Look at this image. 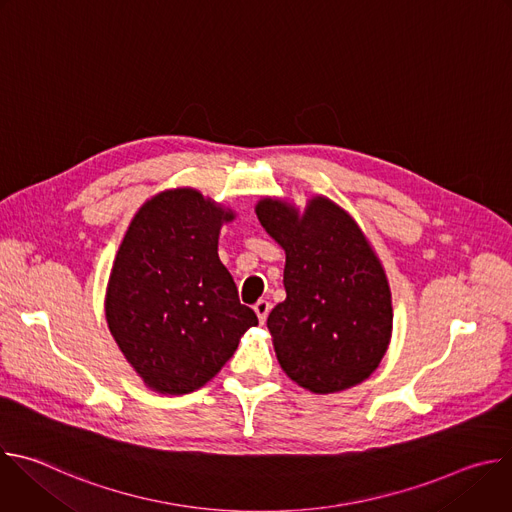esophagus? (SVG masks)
Instances as JSON below:
<instances>
[{"instance_id":"obj_1","label":"esophagus","mask_w":512,"mask_h":512,"mask_svg":"<svg viewBox=\"0 0 512 512\" xmlns=\"http://www.w3.org/2000/svg\"><path fill=\"white\" fill-rule=\"evenodd\" d=\"M253 310H255V314H257V318H259V322L263 324V322L267 320V314H269V310H271V304H269L267 300H259V302L253 306Z\"/></svg>"}]
</instances>
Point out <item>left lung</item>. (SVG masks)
Returning <instances> with one entry per match:
<instances>
[{"label":"left lung","mask_w":512,"mask_h":512,"mask_svg":"<svg viewBox=\"0 0 512 512\" xmlns=\"http://www.w3.org/2000/svg\"><path fill=\"white\" fill-rule=\"evenodd\" d=\"M263 229L285 249V300L267 328L281 369L312 393L350 389L379 367L393 328L385 271L352 218L326 198L298 214L257 204Z\"/></svg>","instance_id":"left-lung-1"}]
</instances>
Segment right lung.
<instances>
[{
	"instance_id": "add662e5",
	"label": "right lung",
	"mask_w": 512,
	"mask_h": 512,
	"mask_svg": "<svg viewBox=\"0 0 512 512\" xmlns=\"http://www.w3.org/2000/svg\"><path fill=\"white\" fill-rule=\"evenodd\" d=\"M233 214L190 188L145 202L117 251L109 330L148 387L192 393L208 383L257 324L218 259V231Z\"/></svg>"
}]
</instances>
